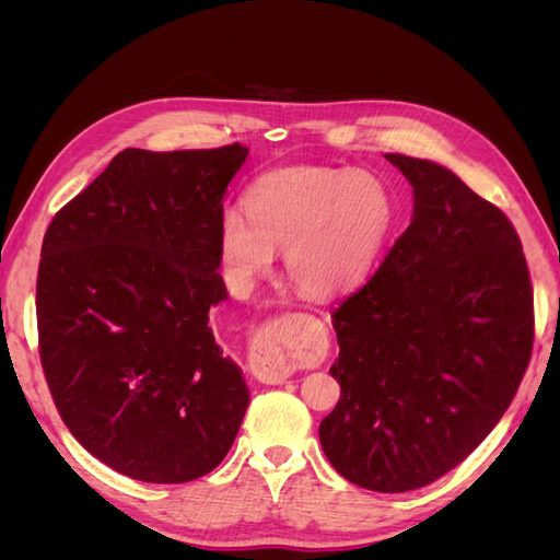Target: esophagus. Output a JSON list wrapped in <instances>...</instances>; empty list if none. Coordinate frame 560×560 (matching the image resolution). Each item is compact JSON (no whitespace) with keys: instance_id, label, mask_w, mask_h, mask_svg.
I'll use <instances>...</instances> for the list:
<instances>
[{"instance_id":"esophagus-1","label":"esophagus","mask_w":560,"mask_h":560,"mask_svg":"<svg viewBox=\"0 0 560 560\" xmlns=\"http://www.w3.org/2000/svg\"><path fill=\"white\" fill-rule=\"evenodd\" d=\"M287 341H290V334H287L282 319H268L254 334L249 346V369L261 383L280 385L294 374Z\"/></svg>"}]
</instances>
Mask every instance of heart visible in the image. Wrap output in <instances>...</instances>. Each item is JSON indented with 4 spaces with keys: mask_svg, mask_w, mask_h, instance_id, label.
I'll return each mask as SVG.
<instances>
[{
    "mask_svg": "<svg viewBox=\"0 0 560 560\" xmlns=\"http://www.w3.org/2000/svg\"><path fill=\"white\" fill-rule=\"evenodd\" d=\"M243 217L224 212L219 254L235 282L264 276L282 249L284 276L308 299L352 290L374 266L393 222L381 179L325 165H287L254 179Z\"/></svg>",
    "mask_w": 560,
    "mask_h": 560,
    "instance_id": "b5f03b06",
    "label": "heart"
}]
</instances>
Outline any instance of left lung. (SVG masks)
Here are the masks:
<instances>
[{
    "label": "left lung",
    "instance_id": "1",
    "mask_svg": "<svg viewBox=\"0 0 560 560\" xmlns=\"http://www.w3.org/2000/svg\"><path fill=\"white\" fill-rule=\"evenodd\" d=\"M385 159L413 186V219L331 313L341 399L319 444L348 481L404 493L444 477L498 425L530 362L535 313L506 214L444 165Z\"/></svg>",
    "mask_w": 560,
    "mask_h": 560
}]
</instances>
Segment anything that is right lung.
I'll list each match as a JSON object with an SVG mask.
<instances>
[{"label": "right lung", "mask_w": 560, "mask_h": 560, "mask_svg": "<svg viewBox=\"0 0 560 560\" xmlns=\"http://www.w3.org/2000/svg\"><path fill=\"white\" fill-rule=\"evenodd\" d=\"M247 159L124 149L48 224L37 276L44 376L77 442L118 474L186 483L224 460L249 404L214 341L229 296L222 198Z\"/></svg>", "instance_id": "1"}]
</instances>
